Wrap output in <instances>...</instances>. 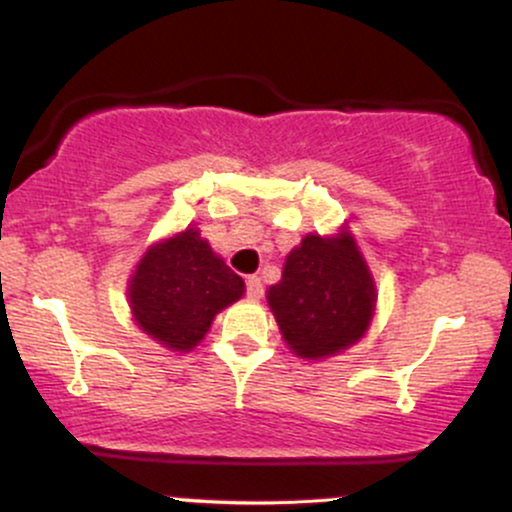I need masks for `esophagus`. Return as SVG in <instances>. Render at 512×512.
<instances>
[{"instance_id": "obj_1", "label": "esophagus", "mask_w": 512, "mask_h": 512, "mask_svg": "<svg viewBox=\"0 0 512 512\" xmlns=\"http://www.w3.org/2000/svg\"><path fill=\"white\" fill-rule=\"evenodd\" d=\"M245 291H248V298H252V301H257V298H262V281L260 276H248L245 279Z\"/></svg>"}]
</instances>
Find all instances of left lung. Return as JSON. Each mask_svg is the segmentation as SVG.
I'll list each match as a JSON object with an SVG mask.
<instances>
[{"instance_id": "left-lung-1", "label": "left lung", "mask_w": 512, "mask_h": 512, "mask_svg": "<svg viewBox=\"0 0 512 512\" xmlns=\"http://www.w3.org/2000/svg\"><path fill=\"white\" fill-rule=\"evenodd\" d=\"M267 301L289 349L315 361L349 349L366 334L375 281L349 231L334 238L310 233L289 252Z\"/></svg>"}]
</instances>
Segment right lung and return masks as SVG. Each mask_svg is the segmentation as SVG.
I'll return each mask as SVG.
<instances>
[{
  "label": "right lung",
  "instance_id": "obj_1",
  "mask_svg": "<svg viewBox=\"0 0 512 512\" xmlns=\"http://www.w3.org/2000/svg\"><path fill=\"white\" fill-rule=\"evenodd\" d=\"M243 293L245 281L211 250L197 228L151 245L127 289L139 330L173 351L195 349L216 313Z\"/></svg>",
  "mask_w": 512,
  "mask_h": 512
}]
</instances>
